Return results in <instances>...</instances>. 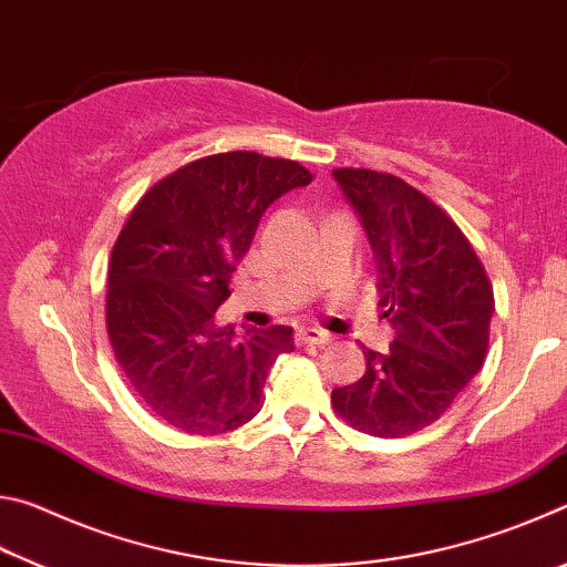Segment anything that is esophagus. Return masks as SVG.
Here are the masks:
<instances>
[{
    "label": "esophagus",
    "instance_id": "obj_1",
    "mask_svg": "<svg viewBox=\"0 0 567 567\" xmlns=\"http://www.w3.org/2000/svg\"><path fill=\"white\" fill-rule=\"evenodd\" d=\"M332 340L330 332L318 328H300L297 330V342L300 344H328Z\"/></svg>",
    "mask_w": 567,
    "mask_h": 567
}]
</instances>
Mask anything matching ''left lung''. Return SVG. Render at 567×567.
<instances>
[{
	"mask_svg": "<svg viewBox=\"0 0 567 567\" xmlns=\"http://www.w3.org/2000/svg\"><path fill=\"white\" fill-rule=\"evenodd\" d=\"M378 262L382 318L395 340L364 350L368 370L332 390V408L360 433L402 437L433 425L487 354L493 285L470 239L427 195L390 172L332 169Z\"/></svg>",
	"mask_w": 567,
	"mask_h": 567,
	"instance_id": "left-lung-1",
	"label": "left lung"
}]
</instances>
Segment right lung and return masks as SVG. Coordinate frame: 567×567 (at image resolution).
<instances>
[{"label":"right lung","instance_id":"obj_1","mask_svg":"<svg viewBox=\"0 0 567 567\" xmlns=\"http://www.w3.org/2000/svg\"><path fill=\"white\" fill-rule=\"evenodd\" d=\"M300 162L223 152L172 172L134 205L107 275L114 358L145 408L189 435H223L262 410L267 372L292 328H219L217 307L277 197L305 187Z\"/></svg>","mask_w":567,"mask_h":567}]
</instances>
